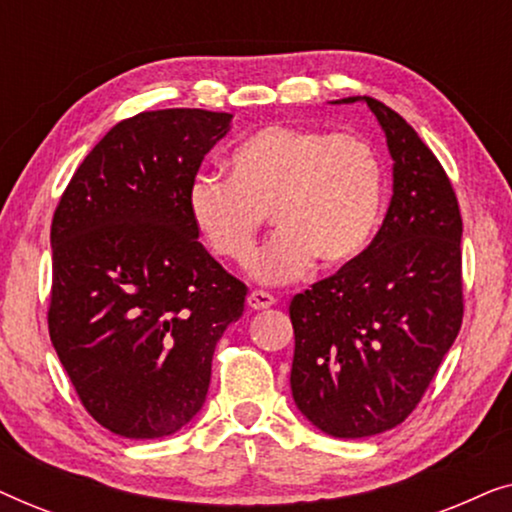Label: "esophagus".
Wrapping results in <instances>:
<instances>
[{
    "label": "esophagus",
    "instance_id": "esophagus-1",
    "mask_svg": "<svg viewBox=\"0 0 512 512\" xmlns=\"http://www.w3.org/2000/svg\"><path fill=\"white\" fill-rule=\"evenodd\" d=\"M247 305L251 310H268V307L275 305V296L268 291H251L247 296Z\"/></svg>",
    "mask_w": 512,
    "mask_h": 512
}]
</instances>
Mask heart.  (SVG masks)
Returning a JSON list of instances; mask_svg holds the SVG:
<instances>
[{"instance_id":"b5f03b06","label":"heart","mask_w":512,"mask_h":512,"mask_svg":"<svg viewBox=\"0 0 512 512\" xmlns=\"http://www.w3.org/2000/svg\"><path fill=\"white\" fill-rule=\"evenodd\" d=\"M387 170L356 132L268 125L240 142L228 177L198 174L186 205L193 228L221 261L244 265L268 214L277 235L251 263L256 279L291 282L314 261L335 270L373 244L384 219Z\"/></svg>"}]
</instances>
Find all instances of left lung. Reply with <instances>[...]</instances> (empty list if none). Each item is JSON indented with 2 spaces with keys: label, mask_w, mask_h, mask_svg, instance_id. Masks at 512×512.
I'll return each instance as SVG.
<instances>
[{
  "label": "left lung",
  "mask_w": 512,
  "mask_h": 512,
  "mask_svg": "<svg viewBox=\"0 0 512 512\" xmlns=\"http://www.w3.org/2000/svg\"><path fill=\"white\" fill-rule=\"evenodd\" d=\"M363 102L394 158L389 212L366 254L289 305L293 401L335 438L375 436L405 422L464 319V226L452 181L394 109L366 95Z\"/></svg>",
  "instance_id": "1"
}]
</instances>
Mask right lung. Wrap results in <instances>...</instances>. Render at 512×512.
<instances>
[{
	"mask_svg": "<svg viewBox=\"0 0 512 512\" xmlns=\"http://www.w3.org/2000/svg\"><path fill=\"white\" fill-rule=\"evenodd\" d=\"M233 114L160 109L116 123L51 223L48 333L88 415L163 438L205 403L212 356L247 286L198 242L188 186Z\"/></svg>",
	"mask_w": 512,
	"mask_h": 512,
	"instance_id": "obj_1",
	"label": "right lung"
}]
</instances>
